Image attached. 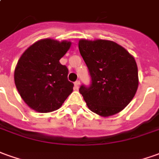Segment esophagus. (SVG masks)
I'll list each match as a JSON object with an SVG mask.
<instances>
[{"mask_svg": "<svg viewBox=\"0 0 159 159\" xmlns=\"http://www.w3.org/2000/svg\"><path fill=\"white\" fill-rule=\"evenodd\" d=\"M80 86V80H77V81L74 82V88L75 89H79Z\"/></svg>", "mask_w": 159, "mask_h": 159, "instance_id": "34e87169", "label": "esophagus"}]
</instances>
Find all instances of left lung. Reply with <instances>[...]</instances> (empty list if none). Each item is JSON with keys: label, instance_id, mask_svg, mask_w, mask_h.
<instances>
[{"label": "left lung", "instance_id": "obj_1", "mask_svg": "<svg viewBox=\"0 0 159 159\" xmlns=\"http://www.w3.org/2000/svg\"><path fill=\"white\" fill-rule=\"evenodd\" d=\"M79 49L92 79L80 93L91 111L101 117L121 111L135 96L139 86L134 57L114 41L81 39Z\"/></svg>", "mask_w": 159, "mask_h": 159}]
</instances>
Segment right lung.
I'll return each mask as SVG.
<instances>
[{"label":"right lung","instance_id":"right-lung-1","mask_svg":"<svg viewBox=\"0 0 159 159\" xmlns=\"http://www.w3.org/2000/svg\"><path fill=\"white\" fill-rule=\"evenodd\" d=\"M71 41L43 39L23 52L15 69V83L20 97L38 112L59 109L73 93L68 69L60 60L71 47Z\"/></svg>","mask_w":159,"mask_h":159}]
</instances>
